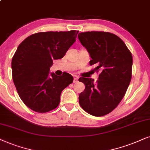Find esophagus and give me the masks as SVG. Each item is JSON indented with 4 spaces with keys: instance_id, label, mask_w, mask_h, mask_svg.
<instances>
[{
    "instance_id": "obj_1",
    "label": "esophagus",
    "mask_w": 150,
    "mask_h": 150,
    "mask_svg": "<svg viewBox=\"0 0 150 150\" xmlns=\"http://www.w3.org/2000/svg\"><path fill=\"white\" fill-rule=\"evenodd\" d=\"M77 81H78V78H77V77H74V79H73V82H74V83H77Z\"/></svg>"
}]
</instances>
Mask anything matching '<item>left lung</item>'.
I'll use <instances>...</instances> for the list:
<instances>
[{
    "instance_id": "left-lung-1",
    "label": "left lung",
    "mask_w": 150,
    "mask_h": 150,
    "mask_svg": "<svg viewBox=\"0 0 150 150\" xmlns=\"http://www.w3.org/2000/svg\"><path fill=\"white\" fill-rule=\"evenodd\" d=\"M78 39L86 49L96 71L98 80L82 77L85 89L79 95V103L94 116H102L118 105L127 91L131 79L133 59L125 43L117 36L106 32L79 33Z\"/></svg>"
}]
</instances>
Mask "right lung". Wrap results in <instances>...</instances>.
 I'll return each instance as SVG.
<instances>
[{
	"label": "right lung",
	"instance_id": "right-lung-1",
	"mask_svg": "<svg viewBox=\"0 0 150 150\" xmlns=\"http://www.w3.org/2000/svg\"><path fill=\"white\" fill-rule=\"evenodd\" d=\"M78 33L43 32L30 35L18 45L12 60V77L18 96L36 112L45 113L59 104L62 91L73 81L69 73H50L53 60L62 59Z\"/></svg>",
	"mask_w": 150,
	"mask_h": 150
}]
</instances>
